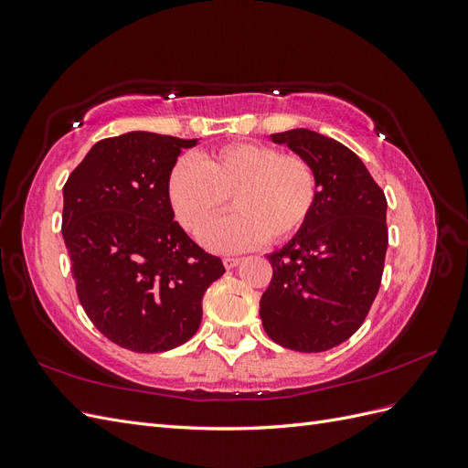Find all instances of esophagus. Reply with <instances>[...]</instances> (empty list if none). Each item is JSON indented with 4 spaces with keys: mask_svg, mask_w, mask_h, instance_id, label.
<instances>
[{
    "mask_svg": "<svg viewBox=\"0 0 468 468\" xmlns=\"http://www.w3.org/2000/svg\"><path fill=\"white\" fill-rule=\"evenodd\" d=\"M222 263H224V267H226V269H234L236 265L242 263V260H239V258H224V260H222Z\"/></svg>",
    "mask_w": 468,
    "mask_h": 468,
    "instance_id": "34e87169",
    "label": "esophagus"
}]
</instances>
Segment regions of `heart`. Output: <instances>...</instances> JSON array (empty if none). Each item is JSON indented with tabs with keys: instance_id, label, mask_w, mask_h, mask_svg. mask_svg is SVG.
Masks as SVG:
<instances>
[{
	"instance_id": "1",
	"label": "heart",
	"mask_w": 468,
	"mask_h": 468,
	"mask_svg": "<svg viewBox=\"0 0 468 468\" xmlns=\"http://www.w3.org/2000/svg\"><path fill=\"white\" fill-rule=\"evenodd\" d=\"M236 212L212 224L203 242L212 251L234 253L282 242L299 232L318 199L313 164L296 154L238 143L193 160H179L167 177V201L179 224L199 236L229 203Z\"/></svg>"
}]
</instances>
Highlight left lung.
<instances>
[{
    "label": "left lung",
    "mask_w": 468,
    "mask_h": 468,
    "mask_svg": "<svg viewBox=\"0 0 468 468\" xmlns=\"http://www.w3.org/2000/svg\"><path fill=\"white\" fill-rule=\"evenodd\" d=\"M313 164L318 199L289 244L269 253L273 279L260 301L275 344L320 353L359 330L380 287L388 246L387 199L357 154L308 129L269 136Z\"/></svg>",
    "instance_id": "obj_1"
}]
</instances>
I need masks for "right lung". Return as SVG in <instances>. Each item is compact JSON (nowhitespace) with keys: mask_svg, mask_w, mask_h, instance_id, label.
Returning <instances> with one entry per match:
<instances>
[{"mask_svg":"<svg viewBox=\"0 0 468 468\" xmlns=\"http://www.w3.org/2000/svg\"><path fill=\"white\" fill-rule=\"evenodd\" d=\"M199 140L134 131L99 140L64 186L62 236L78 299L112 344L138 353L195 335L220 258L174 220L167 177Z\"/></svg>","mask_w":468,"mask_h":468,"instance_id":"add662e5","label":"right lung"}]
</instances>
